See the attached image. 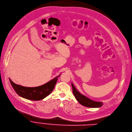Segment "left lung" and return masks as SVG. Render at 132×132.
Masks as SVG:
<instances>
[{
    "label": "left lung",
    "instance_id": "8db88e82",
    "mask_svg": "<svg viewBox=\"0 0 132 132\" xmlns=\"http://www.w3.org/2000/svg\"><path fill=\"white\" fill-rule=\"evenodd\" d=\"M71 86H72L73 94L75 96L76 99L81 105L91 108L100 107L103 105V103L93 101L80 94L75 88L73 84H71Z\"/></svg>",
    "mask_w": 132,
    "mask_h": 132
}]
</instances>
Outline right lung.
<instances>
[{"label":"right lung","mask_w":132,"mask_h":132,"mask_svg":"<svg viewBox=\"0 0 132 132\" xmlns=\"http://www.w3.org/2000/svg\"><path fill=\"white\" fill-rule=\"evenodd\" d=\"M58 76L45 84L36 87H27L17 85L11 81H9L12 87L20 96L31 101H39L49 95L53 90L57 81Z\"/></svg>","instance_id":"add662e5"}]
</instances>
